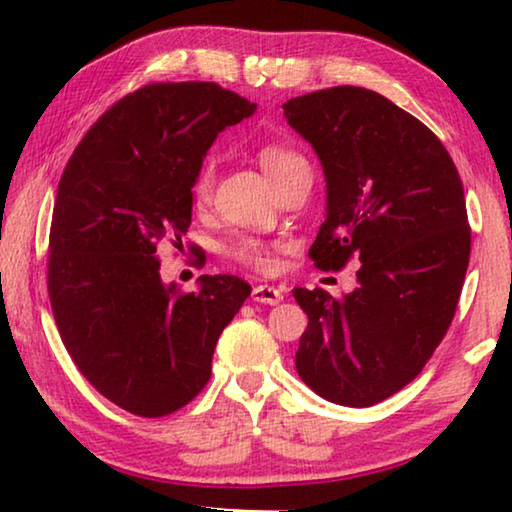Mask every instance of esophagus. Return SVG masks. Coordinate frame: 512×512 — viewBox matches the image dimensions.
Segmentation results:
<instances>
[{"instance_id":"obj_1","label":"esophagus","mask_w":512,"mask_h":512,"mask_svg":"<svg viewBox=\"0 0 512 512\" xmlns=\"http://www.w3.org/2000/svg\"><path fill=\"white\" fill-rule=\"evenodd\" d=\"M253 300L262 302V305H280L284 300V293L275 287H268V284H257L253 289Z\"/></svg>"}]
</instances>
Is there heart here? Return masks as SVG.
<instances>
[{
    "label": "heart",
    "instance_id": "1",
    "mask_svg": "<svg viewBox=\"0 0 512 512\" xmlns=\"http://www.w3.org/2000/svg\"><path fill=\"white\" fill-rule=\"evenodd\" d=\"M257 160L262 164V169L268 178H271L273 185H280L284 178H289L293 171L309 167L307 160L302 158L298 151L289 149V146L282 144H266L259 149ZM214 187V162L207 158L201 167L196 171L194 185H192V198L196 205L207 203V198L212 194ZM228 253L244 262L248 266L257 268V271H271L273 266V255L266 244L253 237H239L228 246Z\"/></svg>",
    "mask_w": 512,
    "mask_h": 512
}]
</instances>
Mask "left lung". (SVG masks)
Wrapping results in <instances>:
<instances>
[{
    "mask_svg": "<svg viewBox=\"0 0 512 512\" xmlns=\"http://www.w3.org/2000/svg\"><path fill=\"white\" fill-rule=\"evenodd\" d=\"M284 117L325 171L327 219L309 257L320 271L361 262L343 298L293 289L309 316L298 375L329 402L372 406L420 375L452 325L472 244L461 176L420 119L372 90L311 92Z\"/></svg>",
    "mask_w": 512,
    "mask_h": 512,
    "instance_id": "left-lung-1",
    "label": "left lung"
}]
</instances>
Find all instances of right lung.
<instances>
[{"label": "right lung", "mask_w": 512, "mask_h": 512, "mask_svg": "<svg viewBox=\"0 0 512 512\" xmlns=\"http://www.w3.org/2000/svg\"><path fill=\"white\" fill-rule=\"evenodd\" d=\"M255 108L216 83L144 85L103 112L58 183L47 289L60 339L103 397L140 418L203 391L216 341L250 296L235 275L167 287L158 246L183 248L207 149Z\"/></svg>", "instance_id": "add662e5"}]
</instances>
